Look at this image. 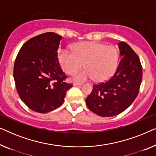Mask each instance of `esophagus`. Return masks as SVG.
<instances>
[{
	"label": "esophagus",
	"instance_id": "34e87169",
	"mask_svg": "<svg viewBox=\"0 0 156 156\" xmlns=\"http://www.w3.org/2000/svg\"><path fill=\"white\" fill-rule=\"evenodd\" d=\"M83 84L82 83H79V82H74L73 85L74 86H82Z\"/></svg>",
	"mask_w": 156,
	"mask_h": 156
}]
</instances>
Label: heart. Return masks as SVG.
Returning a JSON list of instances; mask_svg holds the SVG:
<instances>
[{
	"label": "heart",
	"mask_w": 156,
	"mask_h": 156,
	"mask_svg": "<svg viewBox=\"0 0 156 156\" xmlns=\"http://www.w3.org/2000/svg\"><path fill=\"white\" fill-rule=\"evenodd\" d=\"M73 50H62L58 59L62 69L69 74L84 65L86 69L74 74V80L93 79L95 82H105L112 77L118 67L119 53L114 46L97 42H82L74 44Z\"/></svg>",
	"instance_id": "heart-1"
}]
</instances>
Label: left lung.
<instances>
[{"label": "left lung", "instance_id": "obj_1", "mask_svg": "<svg viewBox=\"0 0 156 156\" xmlns=\"http://www.w3.org/2000/svg\"><path fill=\"white\" fill-rule=\"evenodd\" d=\"M122 57L116 71L107 82L94 84L86 99L88 108L100 116L118 115L133 103L142 81V66L139 57L127 43L118 44Z\"/></svg>", "mask_w": 156, "mask_h": 156}]
</instances>
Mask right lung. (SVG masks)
I'll return each instance as SVG.
<instances>
[{"label":"right lung","mask_w":156,"mask_h":156,"mask_svg":"<svg viewBox=\"0 0 156 156\" xmlns=\"http://www.w3.org/2000/svg\"><path fill=\"white\" fill-rule=\"evenodd\" d=\"M62 37L49 32L22 46L15 61L13 76L20 99L30 109L48 113L65 101L72 87L59 65L57 50Z\"/></svg>","instance_id":"1"}]
</instances>
